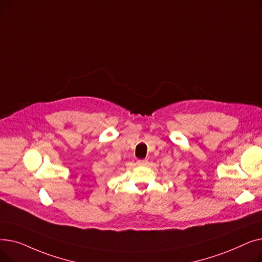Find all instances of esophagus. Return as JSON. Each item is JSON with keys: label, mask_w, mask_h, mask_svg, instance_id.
Here are the masks:
<instances>
[{"label": "esophagus", "mask_w": 262, "mask_h": 262, "mask_svg": "<svg viewBox=\"0 0 262 262\" xmlns=\"http://www.w3.org/2000/svg\"><path fill=\"white\" fill-rule=\"evenodd\" d=\"M147 163H148V161L146 159L137 160V164H138L139 167H145V166H147Z\"/></svg>", "instance_id": "esophagus-1"}]
</instances>
